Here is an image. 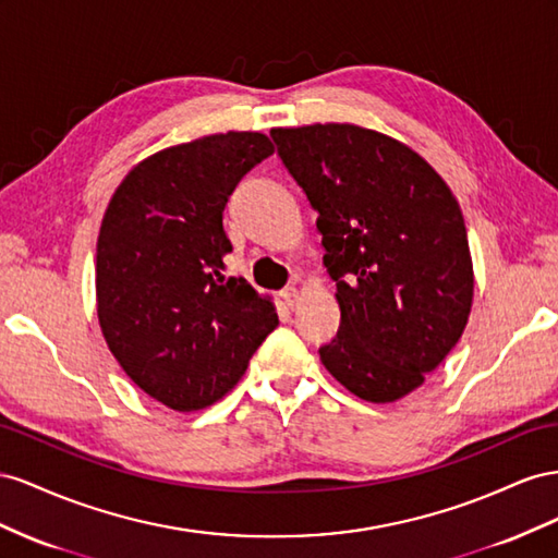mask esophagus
<instances>
[{"instance_id": "obj_1", "label": "esophagus", "mask_w": 558, "mask_h": 558, "mask_svg": "<svg viewBox=\"0 0 558 558\" xmlns=\"http://www.w3.org/2000/svg\"><path fill=\"white\" fill-rule=\"evenodd\" d=\"M282 299H284V304H288L290 308H296V306H299V299H301V294H299V290H296L294 284H292V288H288V290L282 292Z\"/></svg>"}]
</instances>
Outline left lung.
<instances>
[{
	"instance_id": "8db88e82",
	"label": "left lung",
	"mask_w": 558,
	"mask_h": 558,
	"mask_svg": "<svg viewBox=\"0 0 558 558\" xmlns=\"http://www.w3.org/2000/svg\"><path fill=\"white\" fill-rule=\"evenodd\" d=\"M270 137L317 213L337 282L341 325L320 360L360 400H400L468 325L474 274L460 205L423 156L384 133L313 123Z\"/></svg>"
}]
</instances>
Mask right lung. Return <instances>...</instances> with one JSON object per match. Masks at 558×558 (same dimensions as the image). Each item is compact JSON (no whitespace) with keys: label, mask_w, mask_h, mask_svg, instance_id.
<instances>
[{"label":"right lung","mask_w":558,"mask_h":558,"mask_svg":"<svg viewBox=\"0 0 558 558\" xmlns=\"http://www.w3.org/2000/svg\"><path fill=\"white\" fill-rule=\"evenodd\" d=\"M274 154L264 133H219L137 163L111 196L95 254L102 337L156 402L198 411L243 378L278 327L274 301L225 278L221 215L235 184Z\"/></svg>","instance_id":"add662e5"}]
</instances>
